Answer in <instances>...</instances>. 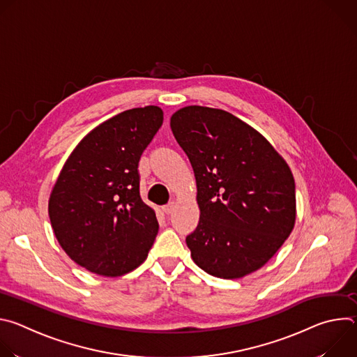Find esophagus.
<instances>
[{
  "instance_id": "obj_1",
  "label": "esophagus",
  "mask_w": 357,
  "mask_h": 357,
  "mask_svg": "<svg viewBox=\"0 0 357 357\" xmlns=\"http://www.w3.org/2000/svg\"><path fill=\"white\" fill-rule=\"evenodd\" d=\"M174 209H175V202H169L168 205L162 206V211H164V213H167V215L172 213V212H174Z\"/></svg>"
}]
</instances>
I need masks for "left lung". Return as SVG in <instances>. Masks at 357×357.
Returning <instances> with one entry per match:
<instances>
[{
    "mask_svg": "<svg viewBox=\"0 0 357 357\" xmlns=\"http://www.w3.org/2000/svg\"><path fill=\"white\" fill-rule=\"evenodd\" d=\"M171 130L196 178L200 219L186 236L193 261L227 280L261 268L294 229L289 167L260 132L219 109L183 107Z\"/></svg>",
    "mask_w": 357,
    "mask_h": 357,
    "instance_id": "left-lung-1",
    "label": "left lung"
}]
</instances>
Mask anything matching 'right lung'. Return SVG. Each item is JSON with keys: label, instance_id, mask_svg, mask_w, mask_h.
Masks as SVG:
<instances>
[{"label": "right lung", "instance_id": "add662e5", "mask_svg": "<svg viewBox=\"0 0 357 357\" xmlns=\"http://www.w3.org/2000/svg\"><path fill=\"white\" fill-rule=\"evenodd\" d=\"M164 121L157 106L126 110L90 131L65 162L49 219L68 256L86 270L124 275L141 266L158 234L139 196V158Z\"/></svg>", "mask_w": 357, "mask_h": 357}]
</instances>
